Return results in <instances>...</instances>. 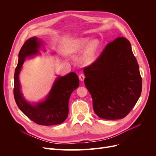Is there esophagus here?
<instances>
[{"mask_svg":"<svg viewBox=\"0 0 156 156\" xmlns=\"http://www.w3.org/2000/svg\"><path fill=\"white\" fill-rule=\"evenodd\" d=\"M79 79H80V81H83V80L84 79V78H85V76H84V73H81L79 75Z\"/></svg>","mask_w":156,"mask_h":156,"instance_id":"34e87169","label":"esophagus"}]
</instances>
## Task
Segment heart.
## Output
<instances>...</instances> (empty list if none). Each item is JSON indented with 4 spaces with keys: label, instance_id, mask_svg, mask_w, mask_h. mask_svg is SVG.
Segmentation results:
<instances>
[{
    "label": "heart",
    "instance_id": "1",
    "mask_svg": "<svg viewBox=\"0 0 156 156\" xmlns=\"http://www.w3.org/2000/svg\"><path fill=\"white\" fill-rule=\"evenodd\" d=\"M88 39H83L79 42L78 48L79 49H83L87 46L85 51L84 52L83 60L86 63L90 64L92 63L96 58V56L98 48V43L96 41H92L88 45Z\"/></svg>",
    "mask_w": 156,
    "mask_h": 156
}]
</instances>
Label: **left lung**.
<instances>
[{"mask_svg": "<svg viewBox=\"0 0 156 156\" xmlns=\"http://www.w3.org/2000/svg\"><path fill=\"white\" fill-rule=\"evenodd\" d=\"M84 73L94 111L101 119H123L140 96L142 78L139 65L126 37H119L110 42L95 62L84 68Z\"/></svg>", "mask_w": 156, "mask_h": 156, "instance_id": "obj_1", "label": "left lung"}]
</instances>
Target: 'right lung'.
<instances>
[{
  "label": "right lung",
  "instance_id": "1",
  "mask_svg": "<svg viewBox=\"0 0 156 156\" xmlns=\"http://www.w3.org/2000/svg\"><path fill=\"white\" fill-rule=\"evenodd\" d=\"M41 41L36 37L27 40L19 53L18 64L14 74L13 95L16 104L24 114L37 124L52 126L60 124L67 119L68 103L72 92L79 85L77 75L71 72L63 77H58L53 84L45 100L32 105L23 98L20 90L19 74L27 57L38 53Z\"/></svg>",
  "mask_w": 156,
  "mask_h": 156
}]
</instances>
